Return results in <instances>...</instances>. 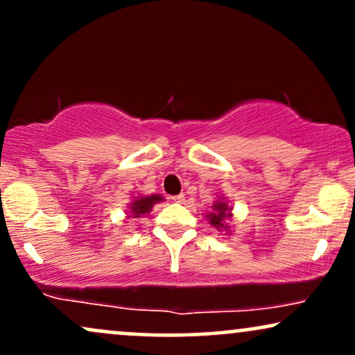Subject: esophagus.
<instances>
[{"label":"esophagus","mask_w":355,"mask_h":355,"mask_svg":"<svg viewBox=\"0 0 355 355\" xmlns=\"http://www.w3.org/2000/svg\"><path fill=\"white\" fill-rule=\"evenodd\" d=\"M173 202H177V203H185V195H183V193H180V195H175V197H173Z\"/></svg>","instance_id":"esophagus-1"}]
</instances>
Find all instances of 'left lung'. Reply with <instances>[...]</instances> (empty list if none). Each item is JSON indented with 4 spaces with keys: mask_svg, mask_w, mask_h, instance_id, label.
<instances>
[{
    "mask_svg": "<svg viewBox=\"0 0 355 355\" xmlns=\"http://www.w3.org/2000/svg\"><path fill=\"white\" fill-rule=\"evenodd\" d=\"M230 218H232V207L229 205V202H227L225 197L217 198V200L214 202V205H211L210 214H207V220L210 222V225L215 227L218 232L222 230L230 232L229 230Z\"/></svg>",
    "mask_w": 355,
    "mask_h": 355,
    "instance_id": "1",
    "label": "left lung"
}]
</instances>
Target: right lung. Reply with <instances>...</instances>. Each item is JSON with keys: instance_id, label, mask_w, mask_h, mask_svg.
<instances>
[{"instance_id": "right-lung-1", "label": "right lung", "mask_w": 355, "mask_h": 355, "mask_svg": "<svg viewBox=\"0 0 355 355\" xmlns=\"http://www.w3.org/2000/svg\"><path fill=\"white\" fill-rule=\"evenodd\" d=\"M158 202H164V197L160 195H138V197H133V200L130 202L128 205V211H126V217H140V215L150 214L153 209L155 203Z\"/></svg>"}]
</instances>
